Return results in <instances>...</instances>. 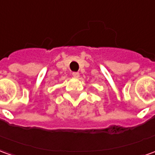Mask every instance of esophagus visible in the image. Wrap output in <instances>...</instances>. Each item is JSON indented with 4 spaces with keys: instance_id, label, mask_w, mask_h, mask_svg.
<instances>
[{
    "instance_id": "1",
    "label": "esophagus",
    "mask_w": 155,
    "mask_h": 155,
    "mask_svg": "<svg viewBox=\"0 0 155 155\" xmlns=\"http://www.w3.org/2000/svg\"><path fill=\"white\" fill-rule=\"evenodd\" d=\"M72 75H73V77L74 78H79L80 77V73H78V72H73V73H72Z\"/></svg>"
}]
</instances>
